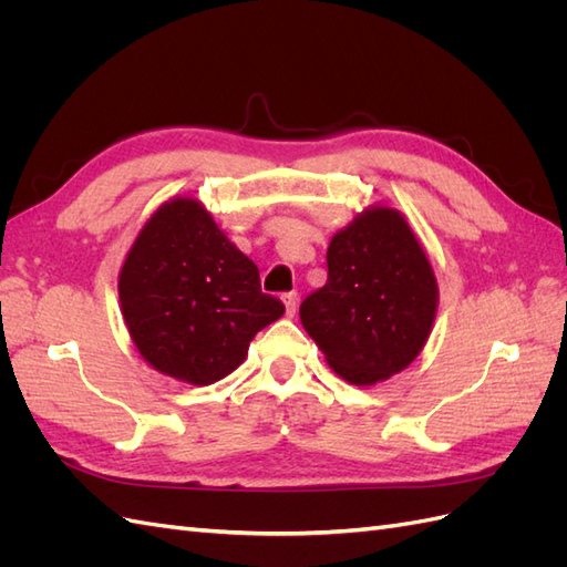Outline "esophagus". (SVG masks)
<instances>
[{"mask_svg": "<svg viewBox=\"0 0 567 567\" xmlns=\"http://www.w3.org/2000/svg\"><path fill=\"white\" fill-rule=\"evenodd\" d=\"M281 300L286 305V315L293 317L296 315V307H298V293H296V290H290V293H284Z\"/></svg>", "mask_w": 567, "mask_h": 567, "instance_id": "1", "label": "esophagus"}]
</instances>
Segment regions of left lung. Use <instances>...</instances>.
Masks as SVG:
<instances>
[{
  "mask_svg": "<svg viewBox=\"0 0 567 567\" xmlns=\"http://www.w3.org/2000/svg\"><path fill=\"white\" fill-rule=\"evenodd\" d=\"M329 279L300 305V321L329 367L354 385L406 369L437 312V281L400 210L373 205L326 252Z\"/></svg>",
  "mask_w": 567,
  "mask_h": 567,
  "instance_id": "obj_1",
  "label": "left lung"
}]
</instances>
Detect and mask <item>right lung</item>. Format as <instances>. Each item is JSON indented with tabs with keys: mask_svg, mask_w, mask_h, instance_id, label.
Segmentation results:
<instances>
[{
	"mask_svg": "<svg viewBox=\"0 0 567 567\" xmlns=\"http://www.w3.org/2000/svg\"><path fill=\"white\" fill-rule=\"evenodd\" d=\"M117 293L140 354L192 385L229 375L255 333L286 310L262 293L255 262L194 198H173L151 215L120 269Z\"/></svg>",
	"mask_w": 567,
	"mask_h": 567,
	"instance_id": "1",
	"label": "right lung"
}]
</instances>
